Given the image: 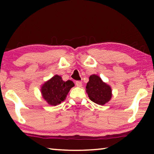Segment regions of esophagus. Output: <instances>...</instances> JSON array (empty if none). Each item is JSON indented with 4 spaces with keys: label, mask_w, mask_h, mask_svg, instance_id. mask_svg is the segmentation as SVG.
<instances>
[{
    "label": "esophagus",
    "mask_w": 154,
    "mask_h": 154,
    "mask_svg": "<svg viewBox=\"0 0 154 154\" xmlns=\"http://www.w3.org/2000/svg\"><path fill=\"white\" fill-rule=\"evenodd\" d=\"M75 84H76L77 87H82V82H80V81H77V82H75Z\"/></svg>",
    "instance_id": "obj_1"
}]
</instances>
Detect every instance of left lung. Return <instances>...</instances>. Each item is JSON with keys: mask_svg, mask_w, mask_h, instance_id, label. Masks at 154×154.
Returning <instances> with one entry per match:
<instances>
[{"mask_svg": "<svg viewBox=\"0 0 154 154\" xmlns=\"http://www.w3.org/2000/svg\"><path fill=\"white\" fill-rule=\"evenodd\" d=\"M86 92L90 100L100 105L109 102L112 96L111 87L96 75L90 77L86 85Z\"/></svg>", "mask_w": 154, "mask_h": 154, "instance_id": "obj_1", "label": "left lung"}]
</instances>
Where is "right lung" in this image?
I'll use <instances>...</instances> for the list:
<instances>
[{
	"label": "right lung",
	"mask_w": 154,
	"mask_h": 154,
	"mask_svg": "<svg viewBox=\"0 0 154 154\" xmlns=\"http://www.w3.org/2000/svg\"><path fill=\"white\" fill-rule=\"evenodd\" d=\"M75 85L71 80L64 82L59 75H55L41 88L43 97L51 105L56 106L64 100L71 88Z\"/></svg>",
	"instance_id": "right-lung-1"
}]
</instances>
